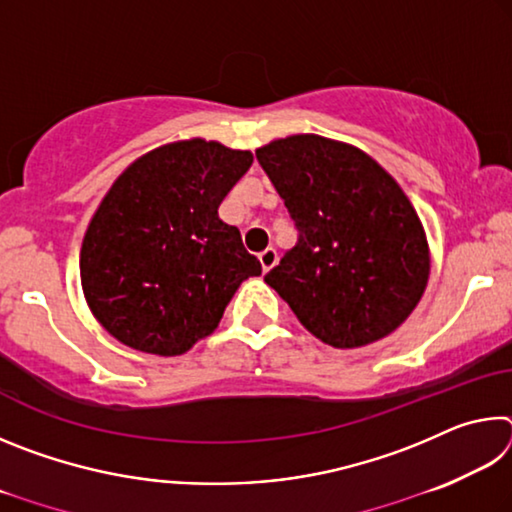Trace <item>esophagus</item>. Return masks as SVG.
<instances>
[{
	"instance_id": "esophagus-1",
	"label": "esophagus",
	"mask_w": 512,
	"mask_h": 512,
	"mask_svg": "<svg viewBox=\"0 0 512 512\" xmlns=\"http://www.w3.org/2000/svg\"><path fill=\"white\" fill-rule=\"evenodd\" d=\"M259 264H262V271H271V268L277 264V250L275 248H266L259 253Z\"/></svg>"
}]
</instances>
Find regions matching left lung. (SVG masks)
Returning <instances> with one entry per match:
<instances>
[{
	"mask_svg": "<svg viewBox=\"0 0 512 512\" xmlns=\"http://www.w3.org/2000/svg\"><path fill=\"white\" fill-rule=\"evenodd\" d=\"M255 155L300 232L264 282L332 348L395 332L431 271L422 221L395 178L357 146L314 133Z\"/></svg>",
	"mask_w": 512,
	"mask_h": 512,
	"instance_id": "left-lung-1",
	"label": "left lung"
}]
</instances>
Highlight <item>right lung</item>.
<instances>
[{
	"label": "right lung",
	"mask_w": 512,
	"mask_h": 512,
	"mask_svg": "<svg viewBox=\"0 0 512 512\" xmlns=\"http://www.w3.org/2000/svg\"><path fill=\"white\" fill-rule=\"evenodd\" d=\"M253 153L201 137L158 146L121 171L90 219L81 287L128 348L178 357L210 336L239 284L262 273L219 205Z\"/></svg>",
	"instance_id": "right-lung-1"
}]
</instances>
